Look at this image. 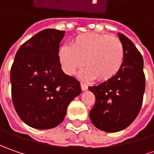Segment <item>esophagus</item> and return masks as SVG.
<instances>
[{
	"mask_svg": "<svg viewBox=\"0 0 154 154\" xmlns=\"http://www.w3.org/2000/svg\"><path fill=\"white\" fill-rule=\"evenodd\" d=\"M80 86H81L82 91H86V90L88 89V86H87L86 84H85V83H83V82L80 83Z\"/></svg>",
	"mask_w": 154,
	"mask_h": 154,
	"instance_id": "esophagus-1",
	"label": "esophagus"
}]
</instances>
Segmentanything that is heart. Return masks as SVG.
Here are the masks:
<instances>
[{
	"label": "heart",
	"instance_id": "heart-1",
	"mask_svg": "<svg viewBox=\"0 0 154 154\" xmlns=\"http://www.w3.org/2000/svg\"><path fill=\"white\" fill-rule=\"evenodd\" d=\"M59 59L63 70L73 74L83 65L82 76L98 81H108L121 70L124 50L121 40L107 34L88 32L80 34L71 42L70 47L62 46Z\"/></svg>",
	"mask_w": 154,
	"mask_h": 154
}]
</instances>
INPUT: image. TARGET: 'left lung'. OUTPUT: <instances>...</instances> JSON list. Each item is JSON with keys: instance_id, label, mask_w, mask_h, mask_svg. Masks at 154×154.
<instances>
[{"instance_id": "1", "label": "left lung", "mask_w": 154, "mask_h": 154, "mask_svg": "<svg viewBox=\"0 0 154 154\" xmlns=\"http://www.w3.org/2000/svg\"><path fill=\"white\" fill-rule=\"evenodd\" d=\"M124 60L119 73L108 81L88 89L95 96L90 119L98 129L118 132L129 126L139 114L145 92L143 58L133 42L118 33Z\"/></svg>"}]
</instances>
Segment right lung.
I'll list each match as a JSON object with an SVG mask.
<instances>
[{"instance_id": "obj_1", "label": "right lung", "mask_w": 154, "mask_h": 154, "mask_svg": "<svg viewBox=\"0 0 154 154\" xmlns=\"http://www.w3.org/2000/svg\"><path fill=\"white\" fill-rule=\"evenodd\" d=\"M64 31L45 29L21 45L11 68L12 100L17 114L28 126L56 127L69 103L80 92V84L63 73L58 51Z\"/></svg>"}]
</instances>
